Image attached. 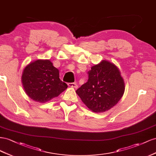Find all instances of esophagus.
I'll return each instance as SVG.
<instances>
[{"label":"esophagus","mask_w":156,"mask_h":156,"mask_svg":"<svg viewBox=\"0 0 156 156\" xmlns=\"http://www.w3.org/2000/svg\"><path fill=\"white\" fill-rule=\"evenodd\" d=\"M68 86L69 87H74V88L78 87V85L76 83H69Z\"/></svg>","instance_id":"1"}]
</instances>
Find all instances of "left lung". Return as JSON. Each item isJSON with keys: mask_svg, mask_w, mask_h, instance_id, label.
I'll return each instance as SVG.
<instances>
[{"mask_svg": "<svg viewBox=\"0 0 156 156\" xmlns=\"http://www.w3.org/2000/svg\"><path fill=\"white\" fill-rule=\"evenodd\" d=\"M88 80L76 91L87 107L94 112L112 108L122 97L125 83L117 66L103 60L91 66Z\"/></svg>", "mask_w": 156, "mask_h": 156, "instance_id": "obj_1", "label": "left lung"}]
</instances>
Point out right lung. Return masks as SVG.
<instances>
[{
    "label": "right lung",
    "instance_id": "obj_1",
    "mask_svg": "<svg viewBox=\"0 0 156 156\" xmlns=\"http://www.w3.org/2000/svg\"><path fill=\"white\" fill-rule=\"evenodd\" d=\"M21 82L26 94L42 103L59 95L68 87L59 79V70L49 59H38L27 65Z\"/></svg>",
    "mask_w": 156,
    "mask_h": 156
}]
</instances>
